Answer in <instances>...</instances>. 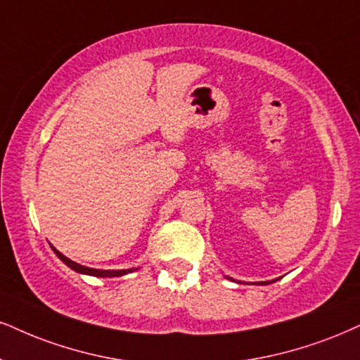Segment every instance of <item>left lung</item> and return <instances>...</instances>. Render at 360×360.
<instances>
[{
	"mask_svg": "<svg viewBox=\"0 0 360 360\" xmlns=\"http://www.w3.org/2000/svg\"><path fill=\"white\" fill-rule=\"evenodd\" d=\"M227 278H230V277H227ZM230 281H233V278H230ZM277 281V278H274V281H269V282H259V285H267V283H270V282H275ZM233 282H237V283H240V281H233ZM257 283V282H255Z\"/></svg>",
	"mask_w": 360,
	"mask_h": 360,
	"instance_id": "8db88e82",
	"label": "left lung"
}]
</instances>
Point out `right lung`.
<instances>
[{"label":"right lung","mask_w":360,"mask_h":360,"mask_svg":"<svg viewBox=\"0 0 360 360\" xmlns=\"http://www.w3.org/2000/svg\"><path fill=\"white\" fill-rule=\"evenodd\" d=\"M50 245H51V243H50ZM51 248H53V252H55V254H56L58 259L63 262L65 265H68V267L72 269V270H75V272L83 274V275H93V277H122V275L131 274V272H135V270H139V267H135V269H125V270H100V269L85 267V265L77 264V262L70 260L68 257H65L63 254H61V252H58L56 248L53 247V245H51Z\"/></svg>","instance_id":"right-lung-1"}]
</instances>
